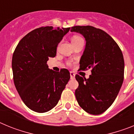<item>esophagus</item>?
<instances>
[{"label": "esophagus", "mask_w": 134, "mask_h": 134, "mask_svg": "<svg viewBox=\"0 0 134 134\" xmlns=\"http://www.w3.org/2000/svg\"><path fill=\"white\" fill-rule=\"evenodd\" d=\"M70 79H74V77H75V74H74L73 72H70Z\"/></svg>", "instance_id": "obj_1"}]
</instances>
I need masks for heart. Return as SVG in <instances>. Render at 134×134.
I'll return each instance as SVG.
<instances>
[{
    "label": "heart",
    "mask_w": 134,
    "mask_h": 134,
    "mask_svg": "<svg viewBox=\"0 0 134 134\" xmlns=\"http://www.w3.org/2000/svg\"><path fill=\"white\" fill-rule=\"evenodd\" d=\"M84 41V40L81 37L79 36V35H74V36L72 37V44H74V43H77V42H79V41ZM68 65L71 64L70 62H68Z\"/></svg>",
    "instance_id": "b5f03b06"
}]
</instances>
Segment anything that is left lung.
Here are the masks:
<instances>
[{
	"label": "left lung",
	"instance_id": "obj_1",
	"mask_svg": "<svg viewBox=\"0 0 134 134\" xmlns=\"http://www.w3.org/2000/svg\"><path fill=\"white\" fill-rule=\"evenodd\" d=\"M71 31L80 33L86 48L80 60V70L91 68L89 78L76 74L75 91L78 103L86 112L99 115L114 102L124 78V59L120 48L109 34L92 26H74Z\"/></svg>",
	"mask_w": 134,
	"mask_h": 134
}]
</instances>
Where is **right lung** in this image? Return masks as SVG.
<instances>
[{
  "label": "right lung",
  "mask_w": 134,
  "mask_h": 134,
  "mask_svg": "<svg viewBox=\"0 0 134 134\" xmlns=\"http://www.w3.org/2000/svg\"><path fill=\"white\" fill-rule=\"evenodd\" d=\"M70 29L37 28L23 37L14 51V84L23 103L32 111L45 113L54 108L70 78L67 69L55 72L47 64L49 58L55 56L58 45Z\"/></svg>",
  "instance_id": "add662e5"
}]
</instances>
